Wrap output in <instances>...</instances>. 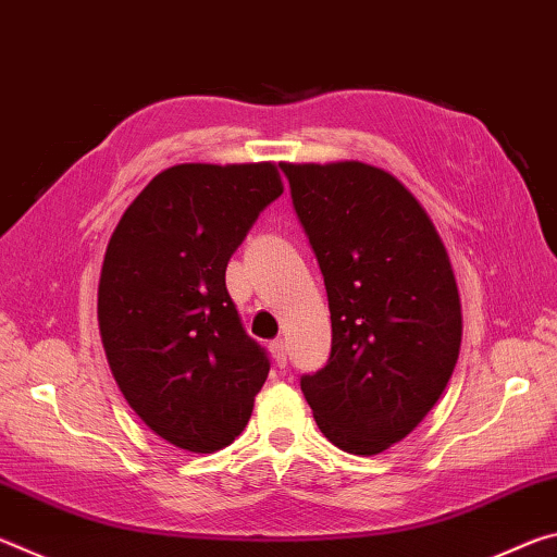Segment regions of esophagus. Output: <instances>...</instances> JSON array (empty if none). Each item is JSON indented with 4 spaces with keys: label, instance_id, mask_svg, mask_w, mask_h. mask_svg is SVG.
I'll return each mask as SVG.
<instances>
[{
    "label": "esophagus",
    "instance_id": "1",
    "mask_svg": "<svg viewBox=\"0 0 557 557\" xmlns=\"http://www.w3.org/2000/svg\"><path fill=\"white\" fill-rule=\"evenodd\" d=\"M270 354H272V361H275V366H280V369H285L287 348H285V342H282V338H275V342L270 344Z\"/></svg>",
    "mask_w": 557,
    "mask_h": 557
}]
</instances>
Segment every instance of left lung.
I'll list each match as a JSON object with an SVG mask.
<instances>
[{
	"mask_svg": "<svg viewBox=\"0 0 557 557\" xmlns=\"http://www.w3.org/2000/svg\"><path fill=\"white\" fill-rule=\"evenodd\" d=\"M332 312V354L301 375L324 437L381 455L408 437L447 388L461 344V301L435 223L385 169L282 164Z\"/></svg>",
	"mask_w": 557,
	"mask_h": 557,
	"instance_id": "left-lung-1",
	"label": "left lung"
}]
</instances>
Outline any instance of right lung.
I'll return each mask as SVG.
<instances>
[{"mask_svg": "<svg viewBox=\"0 0 557 557\" xmlns=\"http://www.w3.org/2000/svg\"><path fill=\"white\" fill-rule=\"evenodd\" d=\"M282 191L272 162L169 166L108 243L98 324L110 371L129 408L178 449L228 447L268 379L270 358L245 334L225 268Z\"/></svg>", "mask_w": 557, "mask_h": 557, "instance_id": "1", "label": "right lung"}]
</instances>
